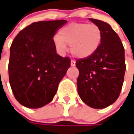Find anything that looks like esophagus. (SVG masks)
<instances>
[{
	"label": "esophagus",
	"instance_id": "34e87169",
	"mask_svg": "<svg viewBox=\"0 0 134 134\" xmlns=\"http://www.w3.org/2000/svg\"><path fill=\"white\" fill-rule=\"evenodd\" d=\"M71 66H75V60H71Z\"/></svg>",
	"mask_w": 134,
	"mask_h": 134
}]
</instances>
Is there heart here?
<instances>
[{"mask_svg":"<svg viewBox=\"0 0 134 134\" xmlns=\"http://www.w3.org/2000/svg\"><path fill=\"white\" fill-rule=\"evenodd\" d=\"M103 34L95 24L71 23L66 25L54 37L57 50L61 54L70 45V52L75 57L85 59L94 54L100 47Z\"/></svg>","mask_w":134,"mask_h":134,"instance_id":"1","label":"heart"}]
</instances>
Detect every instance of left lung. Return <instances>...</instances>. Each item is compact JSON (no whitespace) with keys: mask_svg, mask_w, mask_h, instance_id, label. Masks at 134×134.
<instances>
[{"mask_svg":"<svg viewBox=\"0 0 134 134\" xmlns=\"http://www.w3.org/2000/svg\"><path fill=\"white\" fill-rule=\"evenodd\" d=\"M90 20L100 27L103 37L95 54L76 62L79 70L77 92L86 104L103 109L113 104L120 95L126 69L125 48L110 24L94 18Z\"/></svg>","mask_w":134,"mask_h":134,"instance_id":"obj_1","label":"left lung"}]
</instances>
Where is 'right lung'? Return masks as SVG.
<instances>
[{
    "label": "right lung",
    "mask_w": 134,
    "mask_h": 134,
    "mask_svg": "<svg viewBox=\"0 0 134 134\" xmlns=\"http://www.w3.org/2000/svg\"><path fill=\"white\" fill-rule=\"evenodd\" d=\"M66 22H34L21 30L13 41L9 80L15 99L21 105L36 109L53 100L71 63L69 57L57 54L53 39Z\"/></svg>",
    "instance_id": "add662e5"
}]
</instances>
